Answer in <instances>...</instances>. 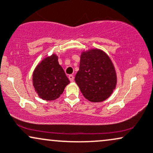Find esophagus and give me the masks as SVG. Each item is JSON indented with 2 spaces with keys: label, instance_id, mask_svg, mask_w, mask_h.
I'll list each match as a JSON object with an SVG mask.
<instances>
[{
  "label": "esophagus",
  "instance_id": "esophagus-1",
  "mask_svg": "<svg viewBox=\"0 0 153 153\" xmlns=\"http://www.w3.org/2000/svg\"><path fill=\"white\" fill-rule=\"evenodd\" d=\"M68 78H69V80H71V82L74 81V76H73V75H70L69 76H68Z\"/></svg>",
  "mask_w": 153,
  "mask_h": 153
}]
</instances>
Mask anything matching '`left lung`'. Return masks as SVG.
Wrapping results in <instances>:
<instances>
[{"instance_id":"obj_1","label":"left lung","mask_w":153,"mask_h":153,"mask_svg":"<svg viewBox=\"0 0 153 153\" xmlns=\"http://www.w3.org/2000/svg\"><path fill=\"white\" fill-rule=\"evenodd\" d=\"M75 82L85 99L94 103L108 99L116 88L114 66L106 52L99 49L82 52Z\"/></svg>"}]
</instances>
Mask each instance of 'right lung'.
<instances>
[{
    "instance_id": "right-lung-1",
    "label": "right lung",
    "mask_w": 153,
    "mask_h": 153,
    "mask_svg": "<svg viewBox=\"0 0 153 153\" xmlns=\"http://www.w3.org/2000/svg\"><path fill=\"white\" fill-rule=\"evenodd\" d=\"M32 76L35 91L39 97L46 101L58 99L66 85L70 83L55 54L45 57L39 63Z\"/></svg>"
}]
</instances>
